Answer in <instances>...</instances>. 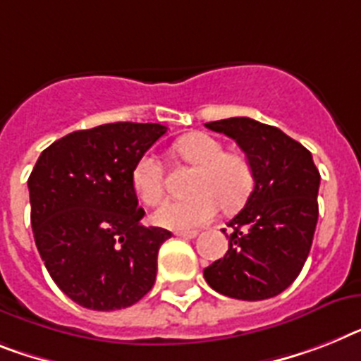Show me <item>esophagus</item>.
Segmentation results:
<instances>
[{
	"instance_id": "34e87169",
	"label": "esophagus",
	"mask_w": 361,
	"mask_h": 361,
	"mask_svg": "<svg viewBox=\"0 0 361 361\" xmlns=\"http://www.w3.org/2000/svg\"><path fill=\"white\" fill-rule=\"evenodd\" d=\"M197 234H199L197 231H175V236L186 238V240H193Z\"/></svg>"
}]
</instances>
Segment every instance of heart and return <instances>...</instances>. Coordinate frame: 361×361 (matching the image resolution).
Segmentation results:
<instances>
[{
    "label": "heart",
    "mask_w": 361,
    "mask_h": 361,
    "mask_svg": "<svg viewBox=\"0 0 361 361\" xmlns=\"http://www.w3.org/2000/svg\"><path fill=\"white\" fill-rule=\"evenodd\" d=\"M175 153L186 164L197 168L190 184L193 195L168 199L154 212V223L166 228H193L204 225L219 210H234L245 201L252 186V169L240 153H227L217 138L204 133H193L177 140ZM130 184L134 193L145 204H157L164 195V168L153 153L142 154L133 171Z\"/></svg>",
    "instance_id": "1"
}]
</instances>
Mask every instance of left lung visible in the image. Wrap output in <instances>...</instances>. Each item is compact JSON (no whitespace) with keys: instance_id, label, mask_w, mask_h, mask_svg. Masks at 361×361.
Here are the masks:
<instances>
[{"instance_id":"1","label":"left lung","mask_w":361,"mask_h":361,"mask_svg":"<svg viewBox=\"0 0 361 361\" xmlns=\"http://www.w3.org/2000/svg\"><path fill=\"white\" fill-rule=\"evenodd\" d=\"M204 127L236 140L252 169V192L228 225L227 255L208 266L204 281L217 293L264 300L291 286L308 258L319 217L321 175L312 153L273 125L251 118Z\"/></svg>"}]
</instances>
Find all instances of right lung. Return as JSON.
I'll return each instance as SVG.
<instances>
[{"instance_id": "obj_1", "label": "right lung", "mask_w": 361, "mask_h": 361, "mask_svg": "<svg viewBox=\"0 0 361 361\" xmlns=\"http://www.w3.org/2000/svg\"><path fill=\"white\" fill-rule=\"evenodd\" d=\"M168 130L118 121L75 130L42 151L27 180L35 243L55 284L82 308L133 306L157 279L171 232L140 223L136 160Z\"/></svg>"}]
</instances>
